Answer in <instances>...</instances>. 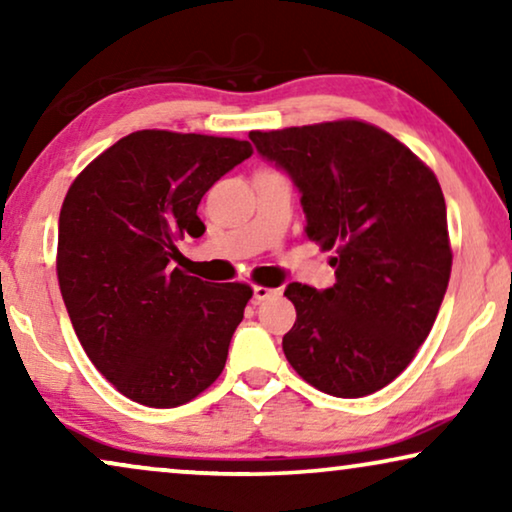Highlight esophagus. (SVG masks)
<instances>
[{"label": "esophagus", "instance_id": "1", "mask_svg": "<svg viewBox=\"0 0 512 512\" xmlns=\"http://www.w3.org/2000/svg\"><path fill=\"white\" fill-rule=\"evenodd\" d=\"M279 296V289H268V286H254V303H263V300Z\"/></svg>", "mask_w": 512, "mask_h": 512}]
</instances>
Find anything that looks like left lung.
Listing matches in <instances>:
<instances>
[{"instance_id": "1", "label": "left lung", "mask_w": 512, "mask_h": 512, "mask_svg": "<svg viewBox=\"0 0 512 512\" xmlns=\"http://www.w3.org/2000/svg\"><path fill=\"white\" fill-rule=\"evenodd\" d=\"M249 139L298 188L305 235L333 251L331 289L286 286L296 305V324L282 340L286 359L324 394H375L415 359L450 282L436 174L363 121L254 130Z\"/></svg>"}]
</instances>
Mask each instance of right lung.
Masks as SVG:
<instances>
[{
    "mask_svg": "<svg viewBox=\"0 0 512 512\" xmlns=\"http://www.w3.org/2000/svg\"><path fill=\"white\" fill-rule=\"evenodd\" d=\"M249 142L139 130L69 186L58 226V282L76 338L130 401L177 408L221 375L251 298L172 268L177 240L200 237L198 205L247 160Z\"/></svg>",
    "mask_w": 512,
    "mask_h": 512,
    "instance_id": "1",
    "label": "right lung"
}]
</instances>
